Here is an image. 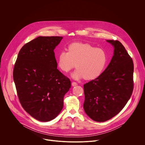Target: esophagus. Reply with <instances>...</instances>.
Here are the masks:
<instances>
[{"label":"esophagus","instance_id":"esophagus-1","mask_svg":"<svg viewBox=\"0 0 145 145\" xmlns=\"http://www.w3.org/2000/svg\"><path fill=\"white\" fill-rule=\"evenodd\" d=\"M77 85V84L76 83V82H72V86H73V87H74V86H76Z\"/></svg>","mask_w":145,"mask_h":145}]
</instances>
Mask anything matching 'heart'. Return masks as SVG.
<instances>
[{
  "label": "heart",
  "mask_w": 145,
  "mask_h": 145,
  "mask_svg": "<svg viewBox=\"0 0 145 145\" xmlns=\"http://www.w3.org/2000/svg\"><path fill=\"white\" fill-rule=\"evenodd\" d=\"M68 52L61 51L57 56L59 69L65 73L76 70L72 74L75 80L84 78L93 80L104 71L107 60L106 52L101 48L82 42H73L68 46Z\"/></svg>",
  "instance_id": "obj_1"
}]
</instances>
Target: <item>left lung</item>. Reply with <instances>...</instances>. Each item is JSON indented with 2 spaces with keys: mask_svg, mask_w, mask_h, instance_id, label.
Instances as JSON below:
<instances>
[{
  "mask_svg": "<svg viewBox=\"0 0 145 145\" xmlns=\"http://www.w3.org/2000/svg\"><path fill=\"white\" fill-rule=\"evenodd\" d=\"M114 48L109 65L100 76L84 85V110L96 121H107L124 108L134 88V64L119 40H107Z\"/></svg>",
  "mask_w": 145,
  "mask_h": 145,
  "instance_id": "1",
  "label": "left lung"
}]
</instances>
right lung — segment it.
<instances>
[{
    "mask_svg": "<svg viewBox=\"0 0 145 145\" xmlns=\"http://www.w3.org/2000/svg\"><path fill=\"white\" fill-rule=\"evenodd\" d=\"M62 37H38L20 50L13 78L19 101L35 119L49 121L60 113L64 97L71 87L67 77L57 69L54 49Z\"/></svg>",
    "mask_w": 145,
    "mask_h": 145,
    "instance_id": "right-lung-1",
    "label": "right lung"
}]
</instances>
